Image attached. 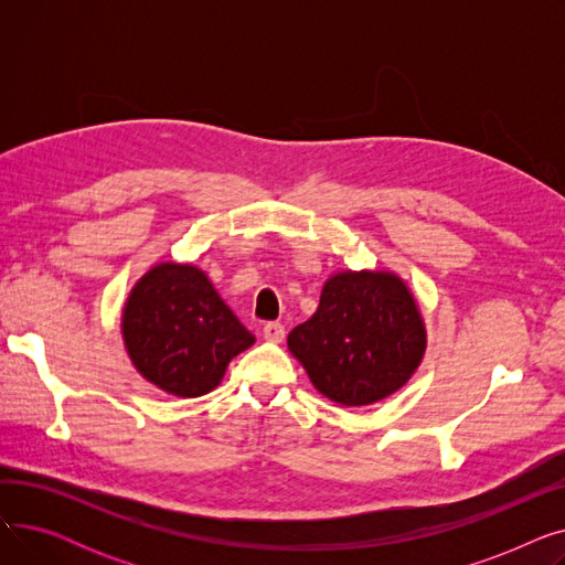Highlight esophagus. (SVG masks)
Here are the masks:
<instances>
[{
	"instance_id": "34e87169",
	"label": "esophagus",
	"mask_w": 565,
	"mask_h": 565,
	"mask_svg": "<svg viewBox=\"0 0 565 565\" xmlns=\"http://www.w3.org/2000/svg\"><path fill=\"white\" fill-rule=\"evenodd\" d=\"M263 337L273 343H281L286 339V328L281 322H265L263 324Z\"/></svg>"
}]
</instances>
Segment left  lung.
I'll return each mask as SVG.
<instances>
[{
	"mask_svg": "<svg viewBox=\"0 0 565 565\" xmlns=\"http://www.w3.org/2000/svg\"><path fill=\"white\" fill-rule=\"evenodd\" d=\"M288 348L322 396L369 405L412 377L424 358L426 332L401 279L343 273L324 284L318 311L288 334Z\"/></svg>",
	"mask_w": 565,
	"mask_h": 565,
	"instance_id": "left-lung-1",
	"label": "left lung"
}]
</instances>
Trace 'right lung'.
Here are the masks:
<instances>
[{"mask_svg": "<svg viewBox=\"0 0 565 565\" xmlns=\"http://www.w3.org/2000/svg\"><path fill=\"white\" fill-rule=\"evenodd\" d=\"M124 339L137 371L181 398L215 390L228 362L254 343L205 275L175 263L153 267L135 286Z\"/></svg>", "mask_w": 565, "mask_h": 565, "instance_id": "obj_1", "label": "right lung"}]
</instances>
